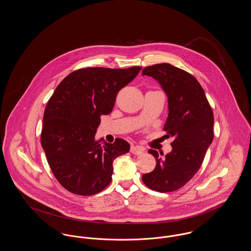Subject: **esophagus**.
Segmentation results:
<instances>
[{"label":"esophagus","mask_w":251,"mask_h":251,"mask_svg":"<svg viewBox=\"0 0 251 251\" xmlns=\"http://www.w3.org/2000/svg\"><path fill=\"white\" fill-rule=\"evenodd\" d=\"M144 151H145V148L141 147V146H132L131 147V152L133 154H136V155L143 153Z\"/></svg>","instance_id":"esophagus-1"}]
</instances>
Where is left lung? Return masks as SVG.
<instances>
[{
    "mask_svg": "<svg viewBox=\"0 0 251 251\" xmlns=\"http://www.w3.org/2000/svg\"><path fill=\"white\" fill-rule=\"evenodd\" d=\"M142 75L155 78L166 92L169 116L164 131L175 138L173 151L165 158L161 152L149 150L156 158V166L142 180L151 190L174 192L185 186L204 161L214 136L212 109L198 80L183 69L159 63L144 68Z\"/></svg>",
    "mask_w": 251,
    "mask_h": 251,
    "instance_id": "left-lung-1",
    "label": "left lung"
}]
</instances>
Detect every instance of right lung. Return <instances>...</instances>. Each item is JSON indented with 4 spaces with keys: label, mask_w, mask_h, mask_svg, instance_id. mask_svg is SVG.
<instances>
[{
    "label": "right lung",
    "mask_w": 251,
    "mask_h": 251,
    "mask_svg": "<svg viewBox=\"0 0 251 251\" xmlns=\"http://www.w3.org/2000/svg\"><path fill=\"white\" fill-rule=\"evenodd\" d=\"M140 66L80 68L65 76L45 107L41 142L59 184L77 195H93L110 184L113 161L130 151L117 138L101 143L95 135L102 115L111 114L118 92Z\"/></svg>",
    "instance_id": "add662e5"
}]
</instances>
